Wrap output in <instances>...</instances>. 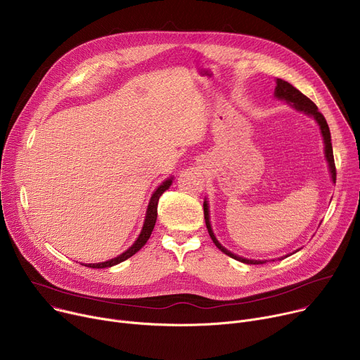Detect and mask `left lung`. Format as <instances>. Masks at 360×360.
I'll return each mask as SVG.
<instances>
[{
  "instance_id": "8db88e82",
  "label": "left lung",
  "mask_w": 360,
  "mask_h": 360,
  "mask_svg": "<svg viewBox=\"0 0 360 360\" xmlns=\"http://www.w3.org/2000/svg\"><path fill=\"white\" fill-rule=\"evenodd\" d=\"M277 86H276V90H274V96L277 97V99H281V101H285L287 103L292 105L294 109H297L299 112H303L311 117H314V120L319 123L320 126V130H321V135H323V141H324V155H326V160H328L329 163V169H330V175H332V179L333 182H336V167H335V158H333V148H332V136H330V130H329V124L328 122H326L324 116L319 112L317 106L309 99L307 96H304L300 90H297L294 86H291L288 82H284L281 79H277L276 80ZM204 217H205V224H207V228H208V233L214 241V244L226 255H230L231 258L234 259H238L241 261V263H245V264H264L267 263V259H247V258H243L240 255H236L233 254L231 251H228L226 248H224L218 240L215 238L214 233H212V228H211V224H210V211H208V201L205 200L204 201ZM288 257V255H285ZM285 257H281L280 259L285 258Z\"/></svg>"
}]
</instances>
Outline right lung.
I'll return each mask as SVG.
<instances>
[{"mask_svg":"<svg viewBox=\"0 0 360 360\" xmlns=\"http://www.w3.org/2000/svg\"><path fill=\"white\" fill-rule=\"evenodd\" d=\"M172 184V178L163 181L158 189L152 193L150 197V201H149V205H148V210H146V217H145V222H143V226H142V231L138 237V240L134 243L132 247H129L124 252H122L120 255H117L116 258H112L109 261H105V263H96V264H84L86 267H91V269H106V267H112V266H116L119 263H122V261L127 259L129 257H132L134 254H136L145 244L146 241L149 240L152 231H153V226H155V222H156V217H158V201H159V197L160 195L165 192Z\"/></svg>","mask_w":360,"mask_h":360,"instance_id":"right-lung-1","label":"right lung"}]
</instances>
